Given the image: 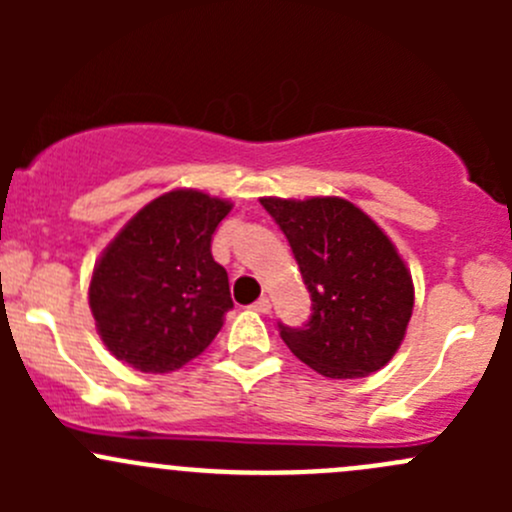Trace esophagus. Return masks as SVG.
<instances>
[{
  "label": "esophagus",
  "instance_id": "1",
  "mask_svg": "<svg viewBox=\"0 0 512 512\" xmlns=\"http://www.w3.org/2000/svg\"><path fill=\"white\" fill-rule=\"evenodd\" d=\"M252 309H255V312H260V314H270L272 302L267 297H260L255 304H252Z\"/></svg>",
  "mask_w": 512,
  "mask_h": 512
}]
</instances>
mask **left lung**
I'll use <instances>...</instances> for the list:
<instances>
[{
    "label": "left lung",
    "instance_id": "8db88e82",
    "mask_svg": "<svg viewBox=\"0 0 512 512\" xmlns=\"http://www.w3.org/2000/svg\"><path fill=\"white\" fill-rule=\"evenodd\" d=\"M285 232L312 297L304 327H285L289 352L329 379L379 371L404 342L414 282L394 242L344 198H262Z\"/></svg>",
    "mask_w": 512,
    "mask_h": 512
}]
</instances>
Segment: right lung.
Returning a JSON list of instances; mask_svg holds the SVG:
<instances>
[{
  "mask_svg": "<svg viewBox=\"0 0 512 512\" xmlns=\"http://www.w3.org/2000/svg\"><path fill=\"white\" fill-rule=\"evenodd\" d=\"M232 210L200 190H170L138 210L96 262L91 314L116 359L168 374L203 354L232 309L210 242Z\"/></svg>",
  "mask_w": 512,
  "mask_h": 512,
  "instance_id": "obj_1",
  "label": "right lung"
}]
</instances>
